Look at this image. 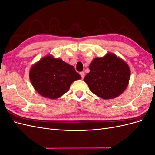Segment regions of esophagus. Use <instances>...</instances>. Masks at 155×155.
<instances>
[{"instance_id": "34e87169", "label": "esophagus", "mask_w": 155, "mask_h": 155, "mask_svg": "<svg viewBox=\"0 0 155 155\" xmlns=\"http://www.w3.org/2000/svg\"><path fill=\"white\" fill-rule=\"evenodd\" d=\"M80 75H81V76L82 79H83L84 77H85V72H80Z\"/></svg>"}]
</instances>
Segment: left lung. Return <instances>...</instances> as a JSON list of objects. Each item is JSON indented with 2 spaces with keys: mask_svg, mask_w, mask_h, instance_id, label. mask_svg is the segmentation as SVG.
Instances as JSON below:
<instances>
[{
  "mask_svg": "<svg viewBox=\"0 0 155 155\" xmlns=\"http://www.w3.org/2000/svg\"><path fill=\"white\" fill-rule=\"evenodd\" d=\"M84 81L94 94L104 100L121 94L127 87L130 71L123 59L112 53L93 59Z\"/></svg>",
  "mask_w": 155,
  "mask_h": 155,
  "instance_id": "obj_1",
  "label": "left lung"
}]
</instances>
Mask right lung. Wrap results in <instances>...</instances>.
Here are the masks:
<instances>
[{
  "instance_id": "right-lung-1",
  "label": "right lung",
  "mask_w": 155,
  "mask_h": 155,
  "mask_svg": "<svg viewBox=\"0 0 155 155\" xmlns=\"http://www.w3.org/2000/svg\"><path fill=\"white\" fill-rule=\"evenodd\" d=\"M29 77L40 95L52 100L62 96L74 81L81 78L73 66L52 55L45 56L33 65Z\"/></svg>"
}]
</instances>
